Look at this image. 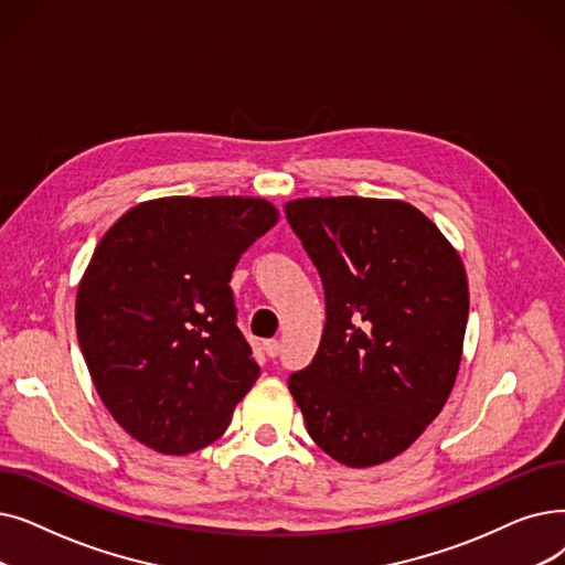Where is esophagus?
<instances>
[{
    "label": "esophagus",
    "mask_w": 565,
    "mask_h": 565,
    "mask_svg": "<svg viewBox=\"0 0 565 565\" xmlns=\"http://www.w3.org/2000/svg\"><path fill=\"white\" fill-rule=\"evenodd\" d=\"M263 351L267 353V358H277L279 355V341L277 339L263 341Z\"/></svg>",
    "instance_id": "1"
}]
</instances>
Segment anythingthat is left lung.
I'll use <instances>...</instances> for the list:
<instances>
[{"label": "left lung", "mask_w": 565, "mask_h": 565, "mask_svg": "<svg viewBox=\"0 0 565 565\" xmlns=\"http://www.w3.org/2000/svg\"><path fill=\"white\" fill-rule=\"evenodd\" d=\"M326 288V330L290 374L313 444L366 469L402 455L444 411L463 351L469 279L448 237L395 199L286 203Z\"/></svg>", "instance_id": "8db88e82"}]
</instances>
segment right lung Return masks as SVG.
I'll return each instance as SVG.
<instances>
[{
	"label": "right lung",
	"mask_w": 565,
	"mask_h": 565,
	"mask_svg": "<svg viewBox=\"0 0 565 565\" xmlns=\"http://www.w3.org/2000/svg\"><path fill=\"white\" fill-rule=\"evenodd\" d=\"M277 222L254 195H168L127 210L96 244L78 284V341L104 406L138 444L189 455L231 425L260 366L228 281Z\"/></svg>",
	"instance_id": "obj_1"
}]
</instances>
